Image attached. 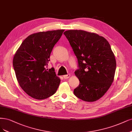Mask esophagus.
Returning <instances> with one entry per match:
<instances>
[{"instance_id":"esophagus-1","label":"esophagus","mask_w":132,"mask_h":132,"mask_svg":"<svg viewBox=\"0 0 132 132\" xmlns=\"http://www.w3.org/2000/svg\"><path fill=\"white\" fill-rule=\"evenodd\" d=\"M70 74H67V75H65L63 76V78L65 79H68L70 77Z\"/></svg>"}]
</instances>
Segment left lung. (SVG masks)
<instances>
[{
	"label": "left lung",
	"instance_id": "left-lung-1",
	"mask_svg": "<svg viewBox=\"0 0 132 132\" xmlns=\"http://www.w3.org/2000/svg\"><path fill=\"white\" fill-rule=\"evenodd\" d=\"M64 34L78 61L75 74L80 84L74 93L84 101H96L105 94L114 79L116 62L110 45L104 37L84 30H69Z\"/></svg>",
	"mask_w": 132,
	"mask_h": 132
}]
</instances>
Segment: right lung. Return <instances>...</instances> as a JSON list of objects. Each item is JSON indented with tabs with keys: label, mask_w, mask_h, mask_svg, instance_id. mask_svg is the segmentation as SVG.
I'll list each match as a JSON object with an SVG mask.
<instances>
[{
	"label": "right lung",
	"mask_w": 132,
	"mask_h": 132,
	"mask_svg": "<svg viewBox=\"0 0 132 132\" xmlns=\"http://www.w3.org/2000/svg\"><path fill=\"white\" fill-rule=\"evenodd\" d=\"M64 29L32 34L26 38L13 59L18 82L24 91L36 99H44L56 93L61 80L53 68L46 69L50 56Z\"/></svg>",
	"instance_id": "right-lung-1"
}]
</instances>
